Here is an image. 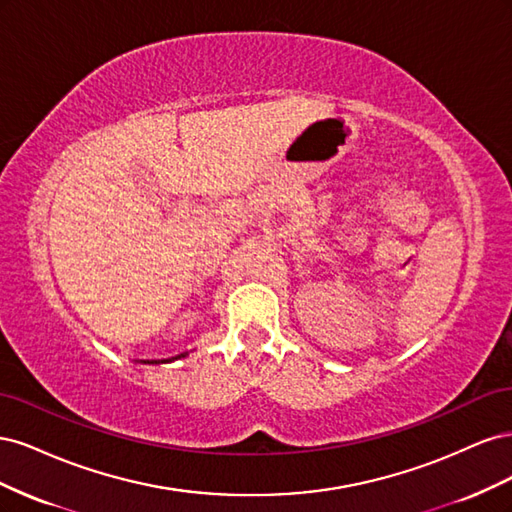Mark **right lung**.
<instances>
[{
  "instance_id": "add662e5",
  "label": "right lung",
  "mask_w": 512,
  "mask_h": 512,
  "mask_svg": "<svg viewBox=\"0 0 512 512\" xmlns=\"http://www.w3.org/2000/svg\"><path fill=\"white\" fill-rule=\"evenodd\" d=\"M183 356H188V352H181L177 356H170V359H158V361H141V363H149V365H160V363H173L177 359H183Z\"/></svg>"
}]
</instances>
